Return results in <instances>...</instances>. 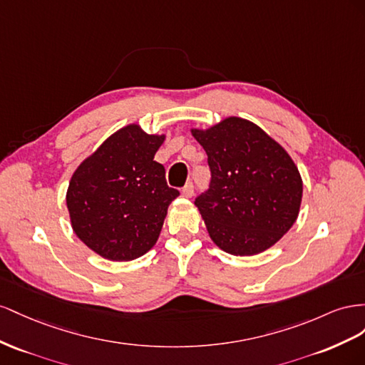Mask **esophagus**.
Instances as JSON below:
<instances>
[{
	"label": "esophagus",
	"instance_id": "1",
	"mask_svg": "<svg viewBox=\"0 0 365 365\" xmlns=\"http://www.w3.org/2000/svg\"><path fill=\"white\" fill-rule=\"evenodd\" d=\"M182 195L183 197H192L194 195V183L192 182H188L182 190Z\"/></svg>",
	"mask_w": 365,
	"mask_h": 365
}]
</instances>
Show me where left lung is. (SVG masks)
<instances>
[{"label": "left lung", "mask_w": 365, "mask_h": 365, "mask_svg": "<svg viewBox=\"0 0 365 365\" xmlns=\"http://www.w3.org/2000/svg\"><path fill=\"white\" fill-rule=\"evenodd\" d=\"M207 154L210 188L195 206L212 242L232 255L274 246L295 223L303 182L290 155L255 123L227 118L192 130Z\"/></svg>", "instance_id": "obj_1"}]
</instances>
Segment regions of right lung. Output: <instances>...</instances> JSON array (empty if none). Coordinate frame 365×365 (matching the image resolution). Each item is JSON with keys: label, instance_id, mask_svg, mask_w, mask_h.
<instances>
[{"label": "right lung", "instance_id": "right-lung-1", "mask_svg": "<svg viewBox=\"0 0 365 365\" xmlns=\"http://www.w3.org/2000/svg\"><path fill=\"white\" fill-rule=\"evenodd\" d=\"M163 139L128 125L73 174L67 191L73 231L101 257L130 262L158 242L168 206L179 195L154 160Z\"/></svg>", "mask_w": 365, "mask_h": 365}]
</instances>
